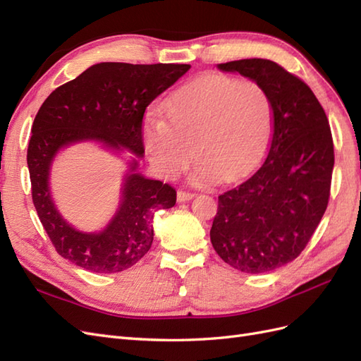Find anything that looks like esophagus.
<instances>
[{"instance_id":"esophagus-1","label":"esophagus","mask_w":361,"mask_h":361,"mask_svg":"<svg viewBox=\"0 0 361 361\" xmlns=\"http://www.w3.org/2000/svg\"><path fill=\"white\" fill-rule=\"evenodd\" d=\"M194 197L192 192H187V191H178V202L183 203V202H188Z\"/></svg>"}]
</instances>
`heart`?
Returning a JSON list of instances; mask_svg holds the SVG:
<instances>
[{
    "instance_id": "heart-1",
    "label": "heart",
    "mask_w": 361,
    "mask_h": 361,
    "mask_svg": "<svg viewBox=\"0 0 361 361\" xmlns=\"http://www.w3.org/2000/svg\"><path fill=\"white\" fill-rule=\"evenodd\" d=\"M141 128L143 149L159 176L174 179L199 159L195 185L233 182L264 158L274 128V104L264 85L206 73L173 92Z\"/></svg>"
}]
</instances>
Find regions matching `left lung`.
<instances>
[{"label": "left lung", "instance_id": "8db88e82", "mask_svg": "<svg viewBox=\"0 0 361 361\" xmlns=\"http://www.w3.org/2000/svg\"><path fill=\"white\" fill-rule=\"evenodd\" d=\"M264 85L274 104L268 157L239 187L218 197L211 243L227 265L264 274L300 256L326 209L334 167L333 138L310 87L265 59L221 63Z\"/></svg>", "mask_w": 361, "mask_h": 361}]
</instances>
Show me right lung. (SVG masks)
Wrapping results in <instances>:
<instances>
[{
    "label": "right lung",
    "mask_w": 361,
    "mask_h": 361,
    "mask_svg": "<svg viewBox=\"0 0 361 361\" xmlns=\"http://www.w3.org/2000/svg\"><path fill=\"white\" fill-rule=\"evenodd\" d=\"M190 64L97 63L54 90L32 122L27 152L32 203L57 253L99 274L134 267L154 241V214L176 203V191L138 171L141 126L149 104L190 71ZM94 142L129 153L119 204L99 233H82L58 211L50 192L51 164L61 149Z\"/></svg>",
    "instance_id": "add662e5"
}]
</instances>
